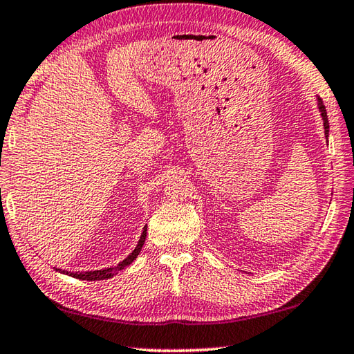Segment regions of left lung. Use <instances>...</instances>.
<instances>
[{
  "label": "left lung",
  "mask_w": 354,
  "mask_h": 354,
  "mask_svg": "<svg viewBox=\"0 0 354 354\" xmlns=\"http://www.w3.org/2000/svg\"><path fill=\"white\" fill-rule=\"evenodd\" d=\"M317 109H319L321 116H322V121H324V131H325V138L328 140V131H330V126H328V118H327V110H325V106L322 100L317 96Z\"/></svg>",
  "instance_id": "left-lung-1"
}]
</instances>
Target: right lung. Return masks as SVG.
Returning <instances> with one entry per match:
<instances>
[{"instance_id": "obj_1", "label": "right lung", "mask_w": 354, "mask_h": 354, "mask_svg": "<svg viewBox=\"0 0 354 354\" xmlns=\"http://www.w3.org/2000/svg\"><path fill=\"white\" fill-rule=\"evenodd\" d=\"M145 236H147V225H145V227L142 228L141 238H140V241H138L135 250L131 252L126 259L121 261L120 264L115 266V267L101 268V270H93V272H68V270H62V268H57V270H58L59 273H62V274H68V276H72V278L81 279V281H102V279H110V278H113L115 274H118V272H121V270H122L124 267L130 266L131 262H133V261L138 258V254H140L141 248H142L144 242H145Z\"/></svg>"}]
</instances>
